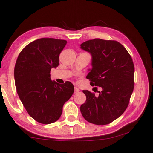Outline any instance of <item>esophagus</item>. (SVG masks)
<instances>
[{
  "label": "esophagus",
  "instance_id": "34e87169",
  "mask_svg": "<svg viewBox=\"0 0 153 153\" xmlns=\"http://www.w3.org/2000/svg\"><path fill=\"white\" fill-rule=\"evenodd\" d=\"M79 91V89L77 88V87H75L74 88V93L76 94V93H78Z\"/></svg>",
  "mask_w": 153,
  "mask_h": 153
}]
</instances>
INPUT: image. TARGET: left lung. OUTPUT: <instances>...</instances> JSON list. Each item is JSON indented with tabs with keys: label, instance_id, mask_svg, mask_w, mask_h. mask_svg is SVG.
<instances>
[{
	"label": "left lung",
	"instance_id": "obj_1",
	"mask_svg": "<svg viewBox=\"0 0 153 153\" xmlns=\"http://www.w3.org/2000/svg\"><path fill=\"white\" fill-rule=\"evenodd\" d=\"M80 48L91 56V69L86 78L100 87L99 96L83 90L86 101L80 107L89 123L105 125L120 117L126 110L134 90V67L124 47L116 41L101 39L85 41Z\"/></svg>",
	"mask_w": 153,
	"mask_h": 153
}]
</instances>
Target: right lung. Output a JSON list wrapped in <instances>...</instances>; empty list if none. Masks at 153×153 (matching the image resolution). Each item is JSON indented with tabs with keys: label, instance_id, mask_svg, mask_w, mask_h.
<instances>
[{
	"label": "right lung",
	"instance_id": "obj_1",
	"mask_svg": "<svg viewBox=\"0 0 153 153\" xmlns=\"http://www.w3.org/2000/svg\"><path fill=\"white\" fill-rule=\"evenodd\" d=\"M67 41L41 38L22 50L15 63L14 77L19 98L29 114L38 123H55L63 105L74 94L69 82L59 84L51 79V69L59 65L60 53Z\"/></svg>",
	"mask_w": 153,
	"mask_h": 153
}]
</instances>
